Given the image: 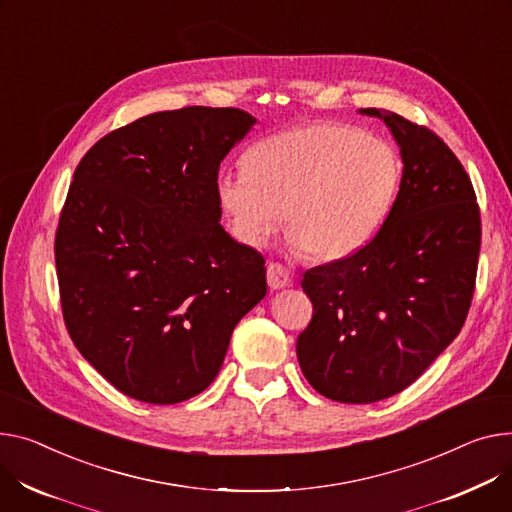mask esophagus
Listing matches in <instances>:
<instances>
[{"label": "esophagus", "mask_w": 512, "mask_h": 512, "mask_svg": "<svg viewBox=\"0 0 512 512\" xmlns=\"http://www.w3.org/2000/svg\"><path fill=\"white\" fill-rule=\"evenodd\" d=\"M265 276H267V284H269L271 290H280V288H286V286L292 284V276H290L288 267L278 263V261H269L267 263Z\"/></svg>", "instance_id": "obj_1"}]
</instances>
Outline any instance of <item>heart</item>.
Listing matches in <instances>:
<instances>
[{"label":"heart","mask_w":512,"mask_h":512,"mask_svg":"<svg viewBox=\"0 0 512 512\" xmlns=\"http://www.w3.org/2000/svg\"><path fill=\"white\" fill-rule=\"evenodd\" d=\"M243 173H222L216 199L230 234L261 247L280 216L290 241L321 261L362 249L397 199L403 162L385 140L337 121L294 125L253 142Z\"/></svg>","instance_id":"1"}]
</instances>
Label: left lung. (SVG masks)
<instances>
[{
    "instance_id": "obj_1",
    "label": "left lung",
    "mask_w": 512,
    "mask_h": 512,
    "mask_svg": "<svg viewBox=\"0 0 512 512\" xmlns=\"http://www.w3.org/2000/svg\"><path fill=\"white\" fill-rule=\"evenodd\" d=\"M360 113L393 131L401 187L370 243L304 271L313 319L296 342L306 381L342 403L403 391L453 342L469 313L482 247L478 197L453 150L397 113Z\"/></svg>"
}]
</instances>
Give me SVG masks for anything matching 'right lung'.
<instances>
[{"instance_id": "1", "label": "right lung", "mask_w": 512, "mask_h": 512, "mask_svg": "<svg viewBox=\"0 0 512 512\" xmlns=\"http://www.w3.org/2000/svg\"><path fill=\"white\" fill-rule=\"evenodd\" d=\"M255 119L241 109L146 115L80 160L55 232L63 321L121 393L156 405L216 379L230 335L265 296V259L222 228L220 162Z\"/></svg>"}]
</instances>
